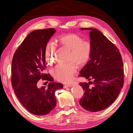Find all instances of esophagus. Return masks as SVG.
Wrapping results in <instances>:
<instances>
[{
	"instance_id": "obj_1",
	"label": "esophagus",
	"mask_w": 133,
	"mask_h": 133,
	"mask_svg": "<svg viewBox=\"0 0 133 133\" xmlns=\"http://www.w3.org/2000/svg\"><path fill=\"white\" fill-rule=\"evenodd\" d=\"M75 84H76V83H75V82H74V83H71V84H70L69 85H64V88H68V87H71L72 86H73L74 85H75Z\"/></svg>"
}]
</instances>
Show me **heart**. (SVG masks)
<instances>
[{
    "instance_id": "heart-1",
    "label": "heart",
    "mask_w": 133,
    "mask_h": 133,
    "mask_svg": "<svg viewBox=\"0 0 133 133\" xmlns=\"http://www.w3.org/2000/svg\"><path fill=\"white\" fill-rule=\"evenodd\" d=\"M59 45L70 50L67 64H59L54 70V77L62 83H68L73 79L77 69V64L83 66L89 59L91 45L88 41H84L80 35L69 33L62 35L58 39ZM56 48L53 43H48L45 49V59L48 64H53L55 60Z\"/></svg>"
}]
</instances>
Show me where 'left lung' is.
<instances>
[{
	"instance_id": "8db88e82",
	"label": "left lung",
	"mask_w": 133,
	"mask_h": 133,
	"mask_svg": "<svg viewBox=\"0 0 133 133\" xmlns=\"http://www.w3.org/2000/svg\"><path fill=\"white\" fill-rule=\"evenodd\" d=\"M90 31L91 45L90 60L80 71V76L88 83H80L84 91L80 105L84 109L97 112L114 103L124 84L123 63L119 50L114 44L95 28H81ZM90 83L94 87H89Z\"/></svg>"
}]
</instances>
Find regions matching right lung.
<instances>
[{
    "instance_id": "add662e5",
    "label": "right lung",
    "mask_w": 133,
    "mask_h": 133,
    "mask_svg": "<svg viewBox=\"0 0 133 133\" xmlns=\"http://www.w3.org/2000/svg\"><path fill=\"white\" fill-rule=\"evenodd\" d=\"M56 30L54 28L34 30L28 34L15 51L11 64V85L22 105L30 113L45 115L57 104L56 90L62 89L61 83L53 82L50 74H43L46 68V44ZM41 78L51 82L48 87L39 88Z\"/></svg>"
}]
</instances>
